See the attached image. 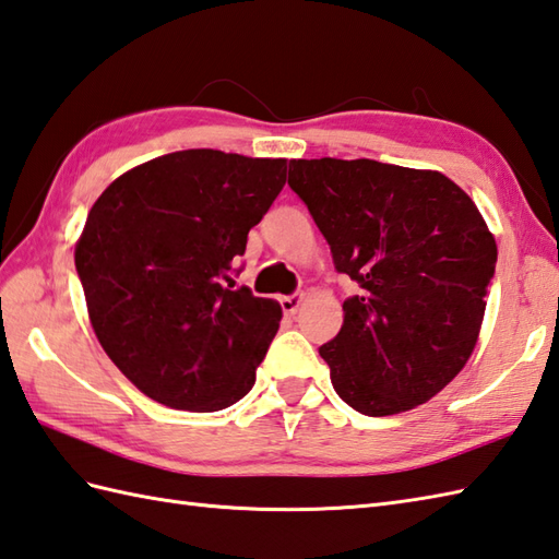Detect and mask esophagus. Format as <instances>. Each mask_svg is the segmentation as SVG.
Returning <instances> with one entry per match:
<instances>
[{"label": "esophagus", "instance_id": "1", "mask_svg": "<svg viewBox=\"0 0 559 559\" xmlns=\"http://www.w3.org/2000/svg\"><path fill=\"white\" fill-rule=\"evenodd\" d=\"M302 293H293V295H285V297H281V307H283V311L285 314H295L297 309H300V305H302Z\"/></svg>", "mask_w": 559, "mask_h": 559}]
</instances>
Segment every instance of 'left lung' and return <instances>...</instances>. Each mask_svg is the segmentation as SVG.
Instances as JSON below:
<instances>
[{"label":"left lung","mask_w":559,"mask_h":559,"mask_svg":"<svg viewBox=\"0 0 559 559\" xmlns=\"http://www.w3.org/2000/svg\"><path fill=\"white\" fill-rule=\"evenodd\" d=\"M288 186L357 283L319 347L331 383L367 417L400 414L455 379L481 331L498 248L460 186L373 159H293Z\"/></svg>","instance_id":"left-lung-1"}]
</instances>
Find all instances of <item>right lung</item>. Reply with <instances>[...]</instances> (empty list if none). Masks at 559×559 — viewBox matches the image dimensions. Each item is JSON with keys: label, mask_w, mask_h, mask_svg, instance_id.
<instances>
[{"label": "right lung", "mask_w": 559, "mask_h": 559, "mask_svg": "<svg viewBox=\"0 0 559 559\" xmlns=\"http://www.w3.org/2000/svg\"><path fill=\"white\" fill-rule=\"evenodd\" d=\"M283 186L285 159L183 150L131 168L93 204L75 245L87 314L147 397L216 412L252 391L281 305L233 274Z\"/></svg>", "instance_id": "right-lung-1"}]
</instances>
